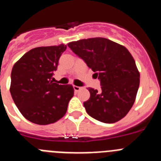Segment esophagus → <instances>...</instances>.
I'll return each instance as SVG.
<instances>
[{
    "label": "esophagus",
    "instance_id": "esophagus-1",
    "mask_svg": "<svg viewBox=\"0 0 161 161\" xmlns=\"http://www.w3.org/2000/svg\"><path fill=\"white\" fill-rule=\"evenodd\" d=\"M73 89H74V90H75V92H78V91L80 90V89H81L82 88L80 87V86H76V85H74Z\"/></svg>",
    "mask_w": 161,
    "mask_h": 161
}]
</instances>
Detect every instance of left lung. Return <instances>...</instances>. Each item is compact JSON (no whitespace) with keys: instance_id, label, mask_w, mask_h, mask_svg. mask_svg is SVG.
<instances>
[{"instance_id":"8db88e82","label":"left lung","mask_w":161,"mask_h":161,"mask_svg":"<svg viewBox=\"0 0 161 161\" xmlns=\"http://www.w3.org/2000/svg\"><path fill=\"white\" fill-rule=\"evenodd\" d=\"M68 46L95 72L102 85L100 91L88 89L90 97L84 102L86 112L105 123L124 118L139 86V72L128 50L105 38L80 39Z\"/></svg>"}]
</instances>
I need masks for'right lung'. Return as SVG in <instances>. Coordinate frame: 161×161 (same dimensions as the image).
Wrapping results in <instances>:
<instances>
[{"label":"right lung","mask_w":161,"mask_h":161,"mask_svg":"<svg viewBox=\"0 0 161 161\" xmlns=\"http://www.w3.org/2000/svg\"><path fill=\"white\" fill-rule=\"evenodd\" d=\"M67 46L39 47L22 55L11 72L10 93L19 111L30 122L47 125L67 112L74 95L72 85L54 83V72Z\"/></svg>","instance_id":"1"}]
</instances>
